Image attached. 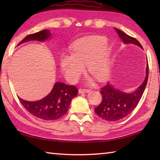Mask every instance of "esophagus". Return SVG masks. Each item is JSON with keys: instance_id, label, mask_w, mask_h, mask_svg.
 I'll return each instance as SVG.
<instances>
[{"instance_id": "34e87169", "label": "esophagus", "mask_w": 160, "mask_h": 160, "mask_svg": "<svg viewBox=\"0 0 160 160\" xmlns=\"http://www.w3.org/2000/svg\"><path fill=\"white\" fill-rule=\"evenodd\" d=\"M78 92H79V93H89V92H90V90H89V89H80L79 90H78Z\"/></svg>"}]
</instances>
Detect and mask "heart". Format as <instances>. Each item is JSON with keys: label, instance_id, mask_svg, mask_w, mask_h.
Listing matches in <instances>:
<instances>
[{"label": "heart", "instance_id": "1", "mask_svg": "<svg viewBox=\"0 0 160 160\" xmlns=\"http://www.w3.org/2000/svg\"><path fill=\"white\" fill-rule=\"evenodd\" d=\"M64 76L70 82L78 81L84 71V66L91 76L102 82L109 77L112 69L111 53L107 40L102 37H91L76 42L71 55H62L60 61ZM87 83L91 84L89 78Z\"/></svg>", "mask_w": 160, "mask_h": 160}]
</instances>
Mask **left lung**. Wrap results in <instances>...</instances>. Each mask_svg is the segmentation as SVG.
Wrapping results in <instances>:
<instances>
[{"label": "left lung", "mask_w": 160, "mask_h": 160, "mask_svg": "<svg viewBox=\"0 0 160 160\" xmlns=\"http://www.w3.org/2000/svg\"><path fill=\"white\" fill-rule=\"evenodd\" d=\"M114 29L124 44H132L143 49L138 40L120 29ZM148 77V64L147 62L145 79L135 91L130 93L124 92L115 89L110 83L101 88L100 93L102 96V100L99 106L95 108L96 113L102 119L108 122L118 121L127 116L135 109L140 102L147 86Z\"/></svg>", "instance_id": "left-lung-1"}]
</instances>
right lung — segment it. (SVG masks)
Here are the masks:
<instances>
[{"instance_id": "add662e5", "label": "right lung", "mask_w": 160, "mask_h": 160, "mask_svg": "<svg viewBox=\"0 0 160 160\" xmlns=\"http://www.w3.org/2000/svg\"><path fill=\"white\" fill-rule=\"evenodd\" d=\"M51 34L50 30H42L27 36L18 45L31 40L45 41L50 38ZM78 91L76 87L57 82L51 92L41 100L31 102L18 98L22 106L36 118L44 120H56L67 113L71 100L78 95Z\"/></svg>"}]
</instances>
